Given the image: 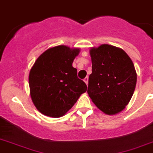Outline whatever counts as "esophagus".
<instances>
[{"instance_id":"esophagus-1","label":"esophagus","mask_w":153,"mask_h":153,"mask_svg":"<svg viewBox=\"0 0 153 153\" xmlns=\"http://www.w3.org/2000/svg\"><path fill=\"white\" fill-rule=\"evenodd\" d=\"M84 81L86 83V84L87 85V84H88V77H86V78L84 79Z\"/></svg>"}]
</instances>
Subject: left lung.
<instances>
[{"label":"left lung","instance_id":"1","mask_svg":"<svg viewBox=\"0 0 153 153\" xmlns=\"http://www.w3.org/2000/svg\"><path fill=\"white\" fill-rule=\"evenodd\" d=\"M90 54L89 96L108 115L121 112L131 100L137 82L132 60L123 49L108 44L92 48Z\"/></svg>","mask_w":153,"mask_h":153}]
</instances>
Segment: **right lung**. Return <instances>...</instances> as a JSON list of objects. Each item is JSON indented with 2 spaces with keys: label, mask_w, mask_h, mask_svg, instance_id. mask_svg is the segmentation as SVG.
I'll return each instance as SVG.
<instances>
[{
  "label": "right lung",
  "mask_w": 153,
  "mask_h": 153,
  "mask_svg": "<svg viewBox=\"0 0 153 153\" xmlns=\"http://www.w3.org/2000/svg\"><path fill=\"white\" fill-rule=\"evenodd\" d=\"M79 48L58 45L44 51L29 74L31 99L39 112L60 117L72 108L87 87L72 66Z\"/></svg>",
  "instance_id": "1"
}]
</instances>
